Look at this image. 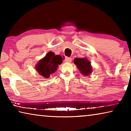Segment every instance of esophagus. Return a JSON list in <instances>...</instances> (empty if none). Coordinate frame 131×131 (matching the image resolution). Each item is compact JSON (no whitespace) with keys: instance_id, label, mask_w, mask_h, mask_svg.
Returning <instances> with one entry per match:
<instances>
[{"instance_id":"obj_1","label":"esophagus","mask_w":131,"mask_h":131,"mask_svg":"<svg viewBox=\"0 0 131 131\" xmlns=\"http://www.w3.org/2000/svg\"><path fill=\"white\" fill-rule=\"evenodd\" d=\"M72 60V58H70V57H66L65 58V60H64V61L66 62H70Z\"/></svg>"}]
</instances>
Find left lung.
<instances>
[{
	"mask_svg": "<svg viewBox=\"0 0 131 131\" xmlns=\"http://www.w3.org/2000/svg\"><path fill=\"white\" fill-rule=\"evenodd\" d=\"M74 63L77 66L83 75L87 76L92 72V67L90 62L86 58H75L74 60Z\"/></svg>",
	"mask_w": 131,
	"mask_h": 131,
	"instance_id": "obj_1",
	"label": "left lung"
}]
</instances>
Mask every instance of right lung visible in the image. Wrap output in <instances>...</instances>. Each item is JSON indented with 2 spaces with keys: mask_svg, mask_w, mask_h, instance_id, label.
Segmentation results:
<instances>
[{
  "mask_svg": "<svg viewBox=\"0 0 131 131\" xmlns=\"http://www.w3.org/2000/svg\"><path fill=\"white\" fill-rule=\"evenodd\" d=\"M62 62V58L61 56H57L54 52L50 51L38 62L35 67L36 70L43 77L49 78L51 74L56 72L58 65Z\"/></svg>",
  "mask_w": 131,
  "mask_h": 131,
  "instance_id": "add662e5",
  "label": "right lung"
}]
</instances>
